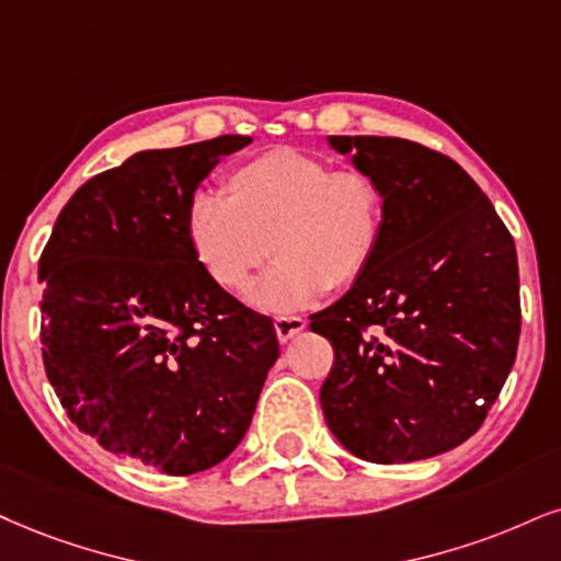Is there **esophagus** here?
I'll return each mask as SVG.
<instances>
[{"label": "esophagus", "mask_w": 561, "mask_h": 561, "mask_svg": "<svg viewBox=\"0 0 561 561\" xmlns=\"http://www.w3.org/2000/svg\"><path fill=\"white\" fill-rule=\"evenodd\" d=\"M273 324H275V335H278V341L286 343V341H291V337L299 335L304 328H307V320L299 314H288V317H275Z\"/></svg>", "instance_id": "1"}]
</instances>
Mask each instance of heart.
<instances>
[{
    "instance_id": "1",
    "label": "heart",
    "mask_w": 561,
    "mask_h": 561,
    "mask_svg": "<svg viewBox=\"0 0 561 561\" xmlns=\"http://www.w3.org/2000/svg\"><path fill=\"white\" fill-rule=\"evenodd\" d=\"M224 192L190 199L186 241L224 291L244 288L273 249L275 262L249 288V301L267 312H294L328 288L351 286L382 247L385 190L358 165L335 169L296 148H273L233 165Z\"/></svg>"
}]
</instances>
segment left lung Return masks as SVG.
Masks as SVG:
<instances>
[{
  "instance_id": "1",
  "label": "left lung",
  "mask_w": 561,
  "mask_h": 561,
  "mask_svg": "<svg viewBox=\"0 0 561 561\" xmlns=\"http://www.w3.org/2000/svg\"><path fill=\"white\" fill-rule=\"evenodd\" d=\"M387 199L382 247L351 291L309 317L333 343L320 403L358 458L411 462L458 447L515 364L513 233L453 158L400 137H330Z\"/></svg>"
}]
</instances>
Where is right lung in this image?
<instances>
[{"instance_id":"add662e5","label":"right lung","mask_w":561,"mask_h":561,"mask_svg":"<svg viewBox=\"0 0 561 561\" xmlns=\"http://www.w3.org/2000/svg\"><path fill=\"white\" fill-rule=\"evenodd\" d=\"M249 142L142 150L88 179L38 260L44 369L69 421L165 476L239 445L278 358L273 320L207 278L184 228L197 184Z\"/></svg>"}]
</instances>
